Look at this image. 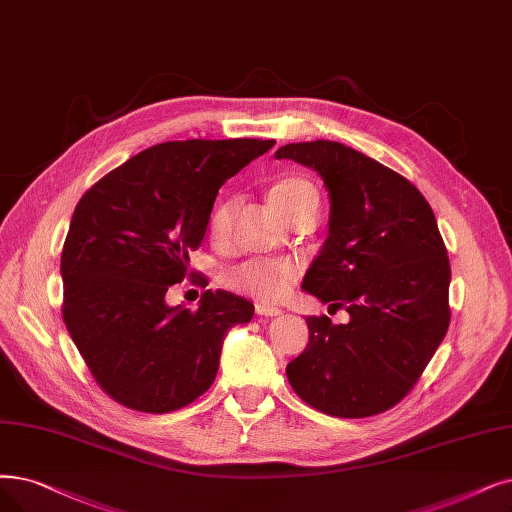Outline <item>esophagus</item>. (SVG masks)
I'll return each mask as SVG.
<instances>
[{
  "label": "esophagus",
  "instance_id": "34e87169",
  "mask_svg": "<svg viewBox=\"0 0 512 512\" xmlns=\"http://www.w3.org/2000/svg\"><path fill=\"white\" fill-rule=\"evenodd\" d=\"M256 315H260V317H277V315H281V309H277V306H271V304L258 302L256 304Z\"/></svg>",
  "mask_w": 512,
  "mask_h": 512
}]
</instances>
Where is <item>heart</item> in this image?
<instances>
[{
  "mask_svg": "<svg viewBox=\"0 0 512 512\" xmlns=\"http://www.w3.org/2000/svg\"><path fill=\"white\" fill-rule=\"evenodd\" d=\"M269 199L273 208L285 218L296 206L304 201H317V191L309 180L288 176L281 178L277 185L271 189ZM237 206L235 197L220 199L208 220V231L214 241H222L227 237L229 222L233 210ZM296 275L294 264L288 260H267V258H254L235 264L227 273V281L231 288L241 290L245 294H252L260 300H279L290 290V283Z\"/></svg>",
  "mask_w": 512,
  "mask_h": 512,
  "instance_id": "obj_1",
  "label": "heart"
}]
</instances>
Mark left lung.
<instances>
[{
  "label": "left lung",
  "instance_id": "left-lung-1",
  "mask_svg": "<svg viewBox=\"0 0 512 512\" xmlns=\"http://www.w3.org/2000/svg\"><path fill=\"white\" fill-rule=\"evenodd\" d=\"M275 157L323 178L327 237L302 290L351 317L306 319L309 344L285 374L323 414L386 412L412 391L449 325L452 271L435 214L410 180L342 142H292Z\"/></svg>",
  "mask_w": 512,
  "mask_h": 512
}]
</instances>
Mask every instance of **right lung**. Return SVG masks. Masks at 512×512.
Segmentation results:
<instances>
[{"mask_svg": "<svg viewBox=\"0 0 512 512\" xmlns=\"http://www.w3.org/2000/svg\"><path fill=\"white\" fill-rule=\"evenodd\" d=\"M275 140H172L121 163L79 199L60 275L63 319L94 380L147 414L189 405L212 386L222 342L254 304L208 290L199 309L166 294L189 271L218 189Z\"/></svg>", "mask_w": 512, "mask_h": 512, "instance_id": "1", "label": "right lung"}]
</instances>
